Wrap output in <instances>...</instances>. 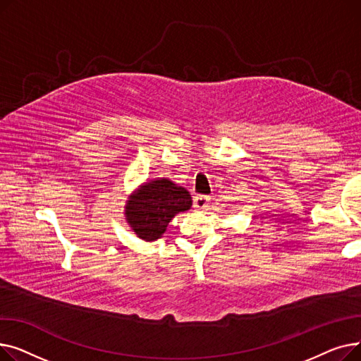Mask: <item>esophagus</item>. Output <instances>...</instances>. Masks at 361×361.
Wrapping results in <instances>:
<instances>
[{
  "mask_svg": "<svg viewBox=\"0 0 361 361\" xmlns=\"http://www.w3.org/2000/svg\"><path fill=\"white\" fill-rule=\"evenodd\" d=\"M209 202H211V197L209 196H203V195L196 196L195 200H193L196 211H206L207 207H209Z\"/></svg>",
  "mask_w": 361,
  "mask_h": 361,
  "instance_id": "34e87169",
  "label": "esophagus"
}]
</instances>
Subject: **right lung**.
<instances>
[{"mask_svg":"<svg viewBox=\"0 0 361 361\" xmlns=\"http://www.w3.org/2000/svg\"><path fill=\"white\" fill-rule=\"evenodd\" d=\"M192 204V195L184 187L169 178H154L127 197L124 215L131 231L150 243L161 238L173 218L187 212Z\"/></svg>","mask_w":361,"mask_h":361,"instance_id":"obj_1","label":"right lung"}]
</instances>
